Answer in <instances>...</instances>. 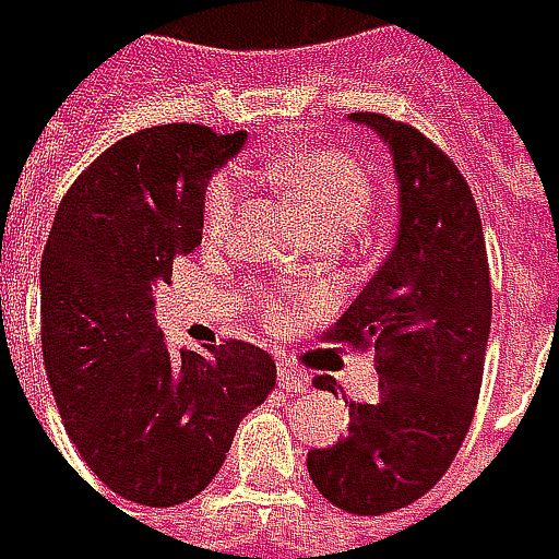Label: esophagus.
<instances>
[{"label": "esophagus", "instance_id": "34e87169", "mask_svg": "<svg viewBox=\"0 0 559 559\" xmlns=\"http://www.w3.org/2000/svg\"><path fill=\"white\" fill-rule=\"evenodd\" d=\"M278 385L284 391L304 394V391L310 389V379H307V376H300V372H294L290 366H281V369H278Z\"/></svg>", "mask_w": 559, "mask_h": 559}]
</instances>
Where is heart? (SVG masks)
Returning a JSON list of instances; mask_svg holds the SVG:
<instances>
[{"label": "heart", "instance_id": "heart-1", "mask_svg": "<svg viewBox=\"0 0 559 559\" xmlns=\"http://www.w3.org/2000/svg\"><path fill=\"white\" fill-rule=\"evenodd\" d=\"M272 183L304 210V216L313 223L317 233L353 229L366 216L376 197L369 168L336 148H300V152L284 155L272 165ZM239 193H242L239 177L233 170H223L210 180L206 197H203V236L206 239H223L233 229ZM262 317L278 326V323H287L290 307L281 294H269L262 300Z\"/></svg>", "mask_w": 559, "mask_h": 559}]
</instances>
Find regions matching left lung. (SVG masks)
<instances>
[{
  "label": "left lung",
  "mask_w": 559,
  "mask_h": 559,
  "mask_svg": "<svg viewBox=\"0 0 559 559\" xmlns=\"http://www.w3.org/2000/svg\"><path fill=\"white\" fill-rule=\"evenodd\" d=\"M391 152L397 236L389 259L330 326L326 343L376 349L379 401L349 404V433L310 450L320 496L385 514L427 496L473 424L492 326L483 219L466 177L427 135L382 112H353Z\"/></svg>",
  "instance_id": "1"
}]
</instances>
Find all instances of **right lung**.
<instances>
[{
	"instance_id": "1",
	"label": "right lung",
	"mask_w": 559,
	"mask_h": 559,
	"mask_svg": "<svg viewBox=\"0 0 559 559\" xmlns=\"http://www.w3.org/2000/svg\"><path fill=\"white\" fill-rule=\"evenodd\" d=\"M242 132L170 122L126 135L83 170L41 255V353L60 420L106 489L170 508L219 473L239 420L275 389V359L242 340L170 353L155 290L203 236L213 170Z\"/></svg>"
}]
</instances>
